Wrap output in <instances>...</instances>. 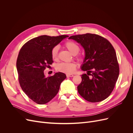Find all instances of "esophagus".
<instances>
[{
  "instance_id": "1",
  "label": "esophagus",
  "mask_w": 133,
  "mask_h": 133,
  "mask_svg": "<svg viewBox=\"0 0 133 133\" xmlns=\"http://www.w3.org/2000/svg\"><path fill=\"white\" fill-rule=\"evenodd\" d=\"M66 76H67L68 78H69V77H73L74 75H72V74H67Z\"/></svg>"
}]
</instances>
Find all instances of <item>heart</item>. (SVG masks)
Returning <instances> with one entry per match:
<instances>
[{
  "label": "heart",
  "mask_w": 133,
  "mask_h": 133,
  "mask_svg": "<svg viewBox=\"0 0 133 133\" xmlns=\"http://www.w3.org/2000/svg\"><path fill=\"white\" fill-rule=\"evenodd\" d=\"M64 46L73 55L77 54L80 50V47L77 44L72 41H67L64 44ZM59 46L55 45L52 48L51 50V56L54 60H57L58 58ZM78 60L82 61L83 58L81 56H78L76 57ZM76 67V64L74 62L66 63L62 62L57 64L56 69L58 71L63 72L67 74H73L75 71Z\"/></svg>",
  "instance_id": "b5f03b06"
}]
</instances>
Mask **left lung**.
<instances>
[{
    "mask_svg": "<svg viewBox=\"0 0 133 133\" xmlns=\"http://www.w3.org/2000/svg\"><path fill=\"white\" fill-rule=\"evenodd\" d=\"M84 48L85 57L82 66L88 73L82 75L79 94L87 101H103L110 95L119 74L116 52L110 42L102 36L87 33L71 36Z\"/></svg>",
    "mask_w": 133,
    "mask_h": 133,
    "instance_id": "8db88e82",
    "label": "left lung"
}]
</instances>
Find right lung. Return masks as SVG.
<instances>
[{
    "instance_id": "add662e5",
    "label": "right lung",
    "mask_w": 133,
    "mask_h": 133,
    "mask_svg": "<svg viewBox=\"0 0 133 133\" xmlns=\"http://www.w3.org/2000/svg\"><path fill=\"white\" fill-rule=\"evenodd\" d=\"M66 35L50 37L41 35L24 44L17 60L18 80L26 95L38 104H45L58 94L66 75L58 72L45 77L44 71L53 63L51 50Z\"/></svg>"
}]
</instances>
